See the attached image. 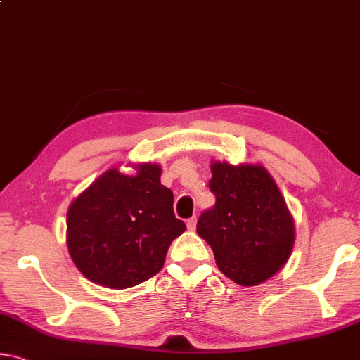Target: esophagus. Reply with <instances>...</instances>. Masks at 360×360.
Segmentation results:
<instances>
[{
	"mask_svg": "<svg viewBox=\"0 0 360 360\" xmlns=\"http://www.w3.org/2000/svg\"><path fill=\"white\" fill-rule=\"evenodd\" d=\"M196 222H198V219L196 217H191V219H188V222H186V226H188V230H195L196 229Z\"/></svg>",
	"mask_w": 360,
	"mask_h": 360,
	"instance_id": "obj_1",
	"label": "esophagus"
}]
</instances>
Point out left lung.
<instances>
[{
  "label": "left lung",
  "instance_id": "left-lung-1",
  "mask_svg": "<svg viewBox=\"0 0 360 360\" xmlns=\"http://www.w3.org/2000/svg\"><path fill=\"white\" fill-rule=\"evenodd\" d=\"M215 206L198 220L220 272L256 286L283 269L295 246V220L272 175L261 164L212 161Z\"/></svg>",
  "mask_w": 360,
  "mask_h": 360
}]
</instances>
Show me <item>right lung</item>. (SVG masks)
Listing matches in <instances>:
<instances>
[{"instance_id":"obj_1","label":"right lung","mask_w":360,"mask_h":360,"mask_svg":"<svg viewBox=\"0 0 360 360\" xmlns=\"http://www.w3.org/2000/svg\"><path fill=\"white\" fill-rule=\"evenodd\" d=\"M131 169V175L119 165L108 169L68 211V250L75 267L112 290L156 275L170 243L186 230L174 214V193L161 184V165L140 162Z\"/></svg>"}]
</instances>
